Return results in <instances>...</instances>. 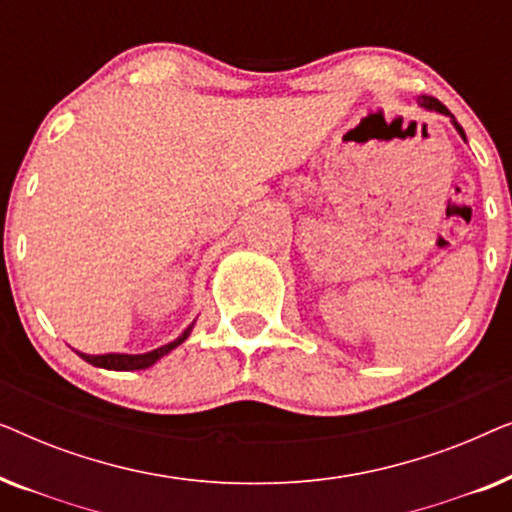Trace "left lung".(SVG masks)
Instances as JSON below:
<instances>
[{
    "label": "left lung",
    "instance_id": "left-lung-1",
    "mask_svg": "<svg viewBox=\"0 0 512 512\" xmlns=\"http://www.w3.org/2000/svg\"><path fill=\"white\" fill-rule=\"evenodd\" d=\"M417 102H419V107H424V109H431V111H438V114H445V116H452L450 111H447L445 104L440 102V100H436V97H429V95H424V97H419ZM452 123H454V128H457L459 135L466 139V135H464V128H461V125H459L457 121H454V118H452Z\"/></svg>",
    "mask_w": 512,
    "mask_h": 512
}]
</instances>
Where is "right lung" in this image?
Returning <instances> with one entry per match:
<instances>
[{"mask_svg": "<svg viewBox=\"0 0 512 512\" xmlns=\"http://www.w3.org/2000/svg\"><path fill=\"white\" fill-rule=\"evenodd\" d=\"M193 331V324L186 328L184 333L179 335L174 342H167V345L153 349V352H146V354H97V356H90V354H81L79 356L83 361L93 363L97 368H107V370H142V368H149L156 363L158 359H163L165 354H170L174 347H179L181 342L188 338V333Z\"/></svg>", "mask_w": 512, "mask_h": 512, "instance_id": "obj_1", "label": "right lung"}]
</instances>
